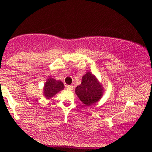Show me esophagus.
<instances>
[{
  "label": "esophagus",
  "mask_w": 152,
  "mask_h": 152,
  "mask_svg": "<svg viewBox=\"0 0 152 152\" xmlns=\"http://www.w3.org/2000/svg\"><path fill=\"white\" fill-rule=\"evenodd\" d=\"M66 88H67L68 90H73L74 86H73L72 85H69V86H66Z\"/></svg>",
  "instance_id": "obj_1"
}]
</instances>
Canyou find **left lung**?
Instances as JSON below:
<instances>
[{
  "mask_svg": "<svg viewBox=\"0 0 152 152\" xmlns=\"http://www.w3.org/2000/svg\"><path fill=\"white\" fill-rule=\"evenodd\" d=\"M76 94L85 106H91L102 98V86L93 74L87 72L82 77L81 84L76 88Z\"/></svg>",
  "mask_w": 152,
  "mask_h": 152,
  "instance_id": "obj_1",
  "label": "left lung"
}]
</instances>
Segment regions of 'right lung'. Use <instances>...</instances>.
<instances>
[{
	"label": "right lung",
	"mask_w": 152,
	"mask_h": 152,
	"mask_svg": "<svg viewBox=\"0 0 152 152\" xmlns=\"http://www.w3.org/2000/svg\"><path fill=\"white\" fill-rule=\"evenodd\" d=\"M64 88V83L61 81H56L53 78H48L45 83L44 96L47 99L51 98L56 94Z\"/></svg>",
	"instance_id": "add662e5"
}]
</instances>
